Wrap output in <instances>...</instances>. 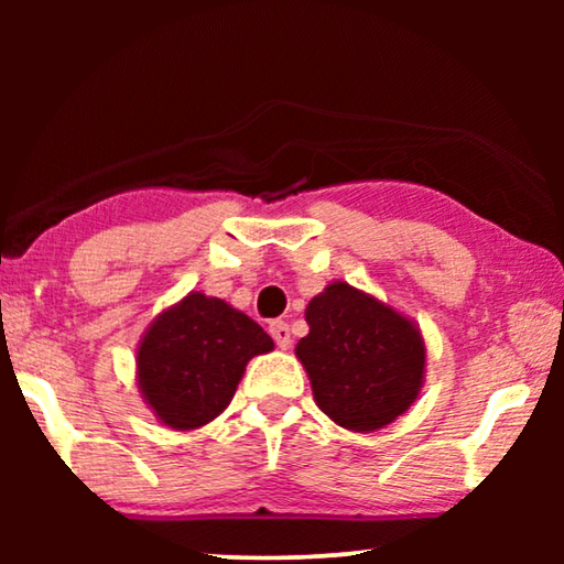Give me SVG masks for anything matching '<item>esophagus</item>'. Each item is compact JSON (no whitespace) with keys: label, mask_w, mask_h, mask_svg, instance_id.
Listing matches in <instances>:
<instances>
[{"label":"esophagus","mask_w":564,"mask_h":564,"mask_svg":"<svg viewBox=\"0 0 564 564\" xmlns=\"http://www.w3.org/2000/svg\"><path fill=\"white\" fill-rule=\"evenodd\" d=\"M269 333H271V338L275 340V346H279L281 350L291 346V328H289V323H285V321H273L269 326Z\"/></svg>","instance_id":"34e87169"}]
</instances>
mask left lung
I'll use <instances>...</instances> for the list:
<instances>
[{
  "mask_svg": "<svg viewBox=\"0 0 564 564\" xmlns=\"http://www.w3.org/2000/svg\"><path fill=\"white\" fill-rule=\"evenodd\" d=\"M305 323L311 330L295 346V358L333 423L373 433L415 403L425 380V340L415 321L333 281L311 299Z\"/></svg>",
  "mask_w": 564,
  "mask_h": 564,
  "instance_id": "1",
  "label": "left lung"
}]
</instances>
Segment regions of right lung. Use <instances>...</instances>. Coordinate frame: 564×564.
Returning a JSON list of instances; mask_svg holds the SVG:
<instances>
[{
  "label": "right lung",
  "instance_id": "right-lung-1",
  "mask_svg": "<svg viewBox=\"0 0 564 564\" xmlns=\"http://www.w3.org/2000/svg\"><path fill=\"white\" fill-rule=\"evenodd\" d=\"M273 350L259 323L221 299L191 291L151 321L137 348L144 403L171 431H196L221 415L248 360Z\"/></svg>",
  "mask_w": 564,
  "mask_h": 564
}]
</instances>
